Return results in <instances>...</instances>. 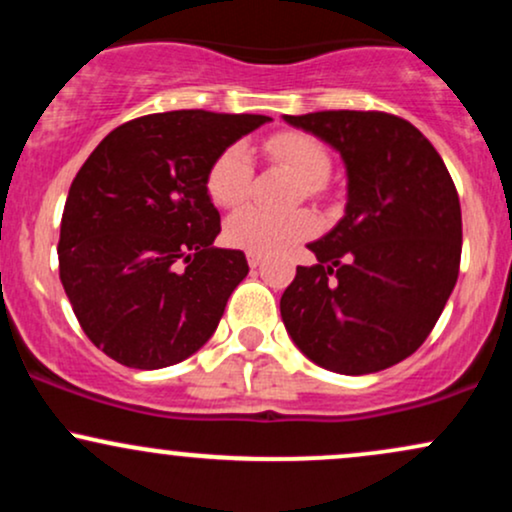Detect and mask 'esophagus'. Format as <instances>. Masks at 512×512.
<instances>
[{"label": "esophagus", "instance_id": "1", "mask_svg": "<svg viewBox=\"0 0 512 512\" xmlns=\"http://www.w3.org/2000/svg\"><path fill=\"white\" fill-rule=\"evenodd\" d=\"M248 264H250L252 269L260 267V264H262V255H255V252H248Z\"/></svg>", "mask_w": 512, "mask_h": 512}]
</instances>
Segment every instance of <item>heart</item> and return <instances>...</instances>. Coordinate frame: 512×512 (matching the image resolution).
Listing matches in <instances>:
<instances>
[{
  "mask_svg": "<svg viewBox=\"0 0 512 512\" xmlns=\"http://www.w3.org/2000/svg\"><path fill=\"white\" fill-rule=\"evenodd\" d=\"M264 154L276 166L286 168L301 180L298 195L317 199L325 192V180L332 170V158L320 139L298 129H281L264 139ZM252 163L243 144H231L216 154L207 170V192L211 202L223 209H236L250 195ZM317 231V219L310 211L267 214L260 209H240L226 223V236L233 248L272 257L293 248Z\"/></svg>",
  "mask_w": 512,
  "mask_h": 512,
  "instance_id": "1",
  "label": "heart"
}]
</instances>
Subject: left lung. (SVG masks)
Segmentation results:
<instances>
[{
    "label": "left lung",
    "instance_id": "1",
    "mask_svg": "<svg viewBox=\"0 0 512 512\" xmlns=\"http://www.w3.org/2000/svg\"><path fill=\"white\" fill-rule=\"evenodd\" d=\"M339 151L349 175L344 219L308 245L281 296V320L317 366L378 373L414 354L460 274L462 211L443 158L402 117L380 110L286 115Z\"/></svg>",
    "mask_w": 512,
    "mask_h": 512
}]
</instances>
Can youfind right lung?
Segmentation results:
<instances>
[{
    "label": "right lung",
    "mask_w": 512,
    "mask_h": 512,
    "mask_svg": "<svg viewBox=\"0 0 512 512\" xmlns=\"http://www.w3.org/2000/svg\"><path fill=\"white\" fill-rule=\"evenodd\" d=\"M264 115L170 110L115 127L69 187L60 279L81 330L129 368H166L209 342L248 276L240 250L214 248L207 192L219 151Z\"/></svg>",
    "instance_id": "right-lung-1"
}]
</instances>
